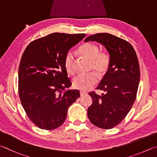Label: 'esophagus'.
<instances>
[{
	"mask_svg": "<svg viewBox=\"0 0 157 157\" xmlns=\"http://www.w3.org/2000/svg\"><path fill=\"white\" fill-rule=\"evenodd\" d=\"M87 94V92H83V91H81L80 92V95H81V97H83L84 95H86Z\"/></svg>",
	"mask_w": 157,
	"mask_h": 157,
	"instance_id": "esophagus-1",
	"label": "esophagus"
}]
</instances>
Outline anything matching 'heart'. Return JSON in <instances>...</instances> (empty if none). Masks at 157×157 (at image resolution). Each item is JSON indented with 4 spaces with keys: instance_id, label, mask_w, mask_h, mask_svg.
I'll return each instance as SVG.
<instances>
[{
    "instance_id": "b5f03b06",
    "label": "heart",
    "mask_w": 157,
    "mask_h": 157,
    "mask_svg": "<svg viewBox=\"0 0 157 157\" xmlns=\"http://www.w3.org/2000/svg\"><path fill=\"white\" fill-rule=\"evenodd\" d=\"M78 52L83 57L90 60V70L95 71L98 76H102L108 71L110 65V56L107 52H100L99 47L91 43H86L78 48ZM63 65L70 74L74 72V56L72 52H68L63 60ZM97 83V76L94 73L78 74L74 77L72 85L74 88L87 90Z\"/></svg>"
}]
</instances>
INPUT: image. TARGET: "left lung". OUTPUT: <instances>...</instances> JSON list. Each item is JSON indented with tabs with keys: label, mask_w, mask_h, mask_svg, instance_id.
Wrapping results in <instances>:
<instances>
[{
	"label": "left lung",
	"mask_w": 157,
	"mask_h": 157,
	"mask_svg": "<svg viewBox=\"0 0 157 157\" xmlns=\"http://www.w3.org/2000/svg\"><path fill=\"white\" fill-rule=\"evenodd\" d=\"M97 41L105 47L110 56V65L97 90L105 94L90 92L92 104L87 117L93 125L111 129L124 119L135 101L140 81L138 58L128 41L108 33L90 36L85 42Z\"/></svg>",
	"instance_id": "1"
}]
</instances>
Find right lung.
<instances>
[{"label":"right lung","mask_w":157,"mask_h":157,"mask_svg":"<svg viewBox=\"0 0 157 157\" xmlns=\"http://www.w3.org/2000/svg\"><path fill=\"white\" fill-rule=\"evenodd\" d=\"M85 34L53 33L30 43L25 49L18 70V94L27 117L38 128L51 130L65 121L67 109L80 97L63 65L69 49Z\"/></svg>","instance_id":"add662e5"}]
</instances>
